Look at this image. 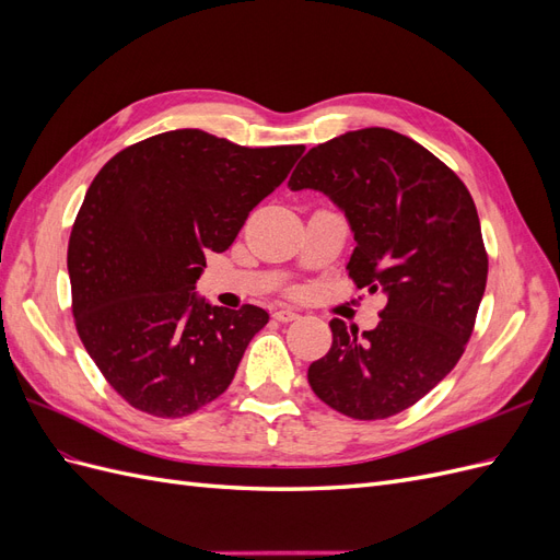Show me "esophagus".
Instances as JSON below:
<instances>
[{
	"label": "esophagus",
	"instance_id": "34e87169",
	"mask_svg": "<svg viewBox=\"0 0 560 560\" xmlns=\"http://www.w3.org/2000/svg\"><path fill=\"white\" fill-rule=\"evenodd\" d=\"M276 319L280 322H292V319H299V313L294 308H278L276 311Z\"/></svg>",
	"mask_w": 560,
	"mask_h": 560
}]
</instances>
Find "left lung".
<instances>
[{"instance_id": "obj_1", "label": "left lung", "mask_w": 560, "mask_h": 560, "mask_svg": "<svg viewBox=\"0 0 560 560\" xmlns=\"http://www.w3.org/2000/svg\"><path fill=\"white\" fill-rule=\"evenodd\" d=\"M292 191L325 194L348 219V273L387 299L376 329L331 319V350L311 364L313 393L358 420L409 409L465 352L486 292L488 257L467 186L425 147L362 128L313 147Z\"/></svg>"}]
</instances>
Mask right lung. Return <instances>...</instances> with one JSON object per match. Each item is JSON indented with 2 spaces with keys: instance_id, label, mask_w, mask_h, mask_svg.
Returning a JSON list of instances; mask_svg holds the SVG:
<instances>
[{
  "instance_id": "right-lung-1",
  "label": "right lung",
  "mask_w": 560,
  "mask_h": 560,
  "mask_svg": "<svg viewBox=\"0 0 560 560\" xmlns=\"http://www.w3.org/2000/svg\"><path fill=\"white\" fill-rule=\"evenodd\" d=\"M303 149L184 128L118 151L95 175L67 247L72 313L93 362L135 409L182 418L231 385L268 313L212 306L196 280Z\"/></svg>"
}]
</instances>
